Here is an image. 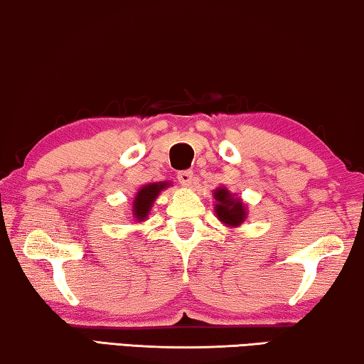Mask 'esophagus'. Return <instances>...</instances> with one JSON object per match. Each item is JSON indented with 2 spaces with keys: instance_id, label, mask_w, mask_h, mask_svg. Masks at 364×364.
Returning <instances> with one entry per match:
<instances>
[{
  "instance_id": "1",
  "label": "esophagus",
  "mask_w": 364,
  "mask_h": 364,
  "mask_svg": "<svg viewBox=\"0 0 364 364\" xmlns=\"http://www.w3.org/2000/svg\"><path fill=\"white\" fill-rule=\"evenodd\" d=\"M176 178H178V181H180V184L189 188L194 181V173L189 171V170L188 171H180V173H178Z\"/></svg>"
}]
</instances>
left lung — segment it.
<instances>
[{
    "mask_svg": "<svg viewBox=\"0 0 364 364\" xmlns=\"http://www.w3.org/2000/svg\"><path fill=\"white\" fill-rule=\"evenodd\" d=\"M213 199H215L213 212H215L217 218L225 227L236 228L245 223L247 218V207L241 200V198H236L225 186H218L213 189Z\"/></svg>",
    "mask_w": 364,
    "mask_h": 364,
    "instance_id": "obj_1",
    "label": "left lung"
}]
</instances>
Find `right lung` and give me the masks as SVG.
I'll return each instance as SVG.
<instances>
[{
    "mask_svg": "<svg viewBox=\"0 0 364 364\" xmlns=\"http://www.w3.org/2000/svg\"><path fill=\"white\" fill-rule=\"evenodd\" d=\"M168 186H171L170 181L144 184V186L134 196V203H132V217H134L137 222H146L149 213H151L155 199H157L159 194Z\"/></svg>",
    "mask_w": 364,
    "mask_h": 364,
    "instance_id": "1",
    "label": "right lung"
}]
</instances>
